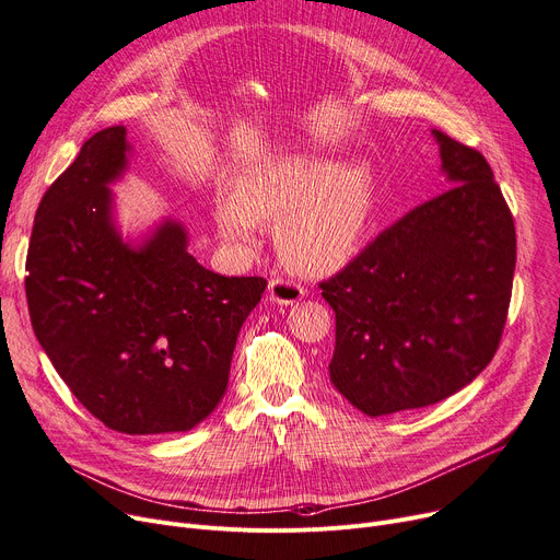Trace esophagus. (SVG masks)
<instances>
[{
    "mask_svg": "<svg viewBox=\"0 0 560 560\" xmlns=\"http://www.w3.org/2000/svg\"><path fill=\"white\" fill-rule=\"evenodd\" d=\"M268 290H270V300L283 306L298 304L304 298V288L295 281H285V279H272Z\"/></svg>",
    "mask_w": 560,
    "mask_h": 560,
    "instance_id": "obj_1",
    "label": "esophagus"
}]
</instances>
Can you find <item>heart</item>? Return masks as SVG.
Here are the masks:
<instances>
[{
    "label": "heart",
    "instance_id": "1",
    "mask_svg": "<svg viewBox=\"0 0 560 560\" xmlns=\"http://www.w3.org/2000/svg\"><path fill=\"white\" fill-rule=\"evenodd\" d=\"M378 199L372 167L285 156L245 176L215 206L222 241L238 252L258 243V224L277 222V249L290 270L327 275L354 256Z\"/></svg>",
    "mask_w": 560,
    "mask_h": 560
}]
</instances>
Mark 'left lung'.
I'll return each instance as SVG.
<instances>
[{
  "instance_id": "1",
  "label": "left lung",
  "mask_w": 560,
  "mask_h": 560,
  "mask_svg": "<svg viewBox=\"0 0 560 560\" xmlns=\"http://www.w3.org/2000/svg\"><path fill=\"white\" fill-rule=\"evenodd\" d=\"M450 188L322 281L336 313L331 384L370 418L458 393L502 340L515 224L483 154L431 131Z\"/></svg>"
}]
</instances>
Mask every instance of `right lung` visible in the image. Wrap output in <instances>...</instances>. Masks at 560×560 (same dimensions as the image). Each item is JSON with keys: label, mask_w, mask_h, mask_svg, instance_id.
I'll list each match as a JSON object with an SVG mask.
<instances>
[{"label": "right lung", "mask_w": 560, "mask_h": 560, "mask_svg": "<svg viewBox=\"0 0 560 560\" xmlns=\"http://www.w3.org/2000/svg\"><path fill=\"white\" fill-rule=\"evenodd\" d=\"M129 152L122 125L102 129L43 195L28 315L56 372L108 429L190 431L224 397L235 340L268 281L206 270L176 220L125 241L108 186Z\"/></svg>", "instance_id": "add662e5"}]
</instances>
